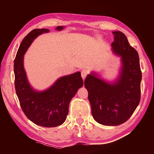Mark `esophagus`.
<instances>
[{
	"label": "esophagus",
	"instance_id": "1",
	"mask_svg": "<svg viewBox=\"0 0 154 154\" xmlns=\"http://www.w3.org/2000/svg\"><path fill=\"white\" fill-rule=\"evenodd\" d=\"M81 74H82V77L83 78V79L84 80L85 78L86 77V76L88 74V72L86 71V70H82V72H81Z\"/></svg>",
	"mask_w": 154,
	"mask_h": 154
}]
</instances>
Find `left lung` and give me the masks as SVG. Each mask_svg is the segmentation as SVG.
Listing matches in <instances>:
<instances>
[{"instance_id":"left-lung-1","label":"left lung","mask_w":154,"mask_h":154,"mask_svg":"<svg viewBox=\"0 0 154 154\" xmlns=\"http://www.w3.org/2000/svg\"><path fill=\"white\" fill-rule=\"evenodd\" d=\"M111 43L115 53L122 56L120 77L113 84L88 75L84 82L94 119L106 126H118L133 114L140 100L142 72L136 49L130 45L126 35L115 31Z\"/></svg>"}]
</instances>
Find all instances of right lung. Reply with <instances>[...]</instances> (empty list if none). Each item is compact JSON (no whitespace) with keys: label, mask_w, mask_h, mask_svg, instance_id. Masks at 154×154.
Here are the masks:
<instances>
[{"label":"right lung","mask_w":154,"mask_h":154,"mask_svg":"<svg viewBox=\"0 0 154 154\" xmlns=\"http://www.w3.org/2000/svg\"><path fill=\"white\" fill-rule=\"evenodd\" d=\"M63 27L58 26L60 30ZM48 29H34L25 36L18 49L14 60L15 88L20 104L26 116L38 126L56 127L63 124L69 113L70 101L82 87L81 72L64 76L44 92L34 90L28 83L24 69V54L38 35L48 32Z\"/></svg>","instance_id":"add662e5"}]
</instances>
